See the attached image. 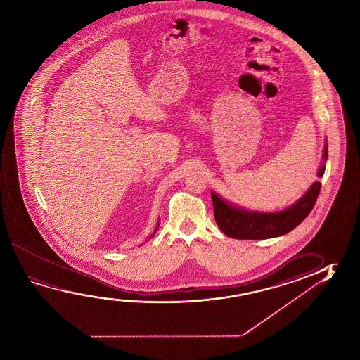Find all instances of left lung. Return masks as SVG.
<instances>
[{
    "label": "left lung",
    "instance_id": "left-lung-1",
    "mask_svg": "<svg viewBox=\"0 0 360 360\" xmlns=\"http://www.w3.org/2000/svg\"><path fill=\"white\" fill-rule=\"evenodd\" d=\"M323 160L324 163L319 169V177H323L324 174L325 162L328 160V146H325ZM320 188L321 183H312L307 193L300 200H296L292 206L281 212L274 213L252 212L243 210L219 198L214 192H211L214 219L219 230L231 238L265 240L283 236L294 230L311 212Z\"/></svg>",
    "mask_w": 360,
    "mask_h": 360
}]
</instances>
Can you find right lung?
Wrapping results in <instances>:
<instances>
[{
  "mask_svg": "<svg viewBox=\"0 0 360 360\" xmlns=\"http://www.w3.org/2000/svg\"><path fill=\"white\" fill-rule=\"evenodd\" d=\"M158 227H160V222L157 224V227H155V230H154L153 233H152V236H150V238H152V237H153L154 235H155V232H157V230H158Z\"/></svg>",
  "mask_w": 360,
  "mask_h": 360,
  "instance_id": "add662e5",
  "label": "right lung"
}]
</instances>
